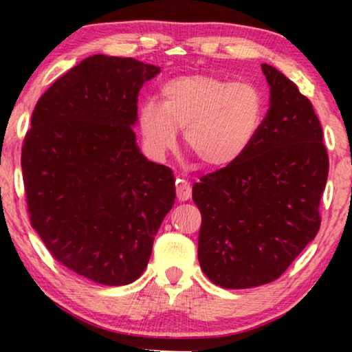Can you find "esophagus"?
<instances>
[{"label":"esophagus","instance_id":"obj_1","mask_svg":"<svg viewBox=\"0 0 352 352\" xmlns=\"http://www.w3.org/2000/svg\"><path fill=\"white\" fill-rule=\"evenodd\" d=\"M176 195L181 201L189 200L192 197V187H190L189 182L184 181V179H177L176 181Z\"/></svg>","mask_w":352,"mask_h":352}]
</instances>
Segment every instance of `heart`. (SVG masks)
<instances>
[{
	"label": "heart",
	"instance_id": "obj_1",
	"mask_svg": "<svg viewBox=\"0 0 352 352\" xmlns=\"http://www.w3.org/2000/svg\"><path fill=\"white\" fill-rule=\"evenodd\" d=\"M162 102L144 100L139 107L147 151L163 158L184 128L186 147L206 168L232 165L248 151L263 122V96L253 85L197 74L168 80Z\"/></svg>",
	"mask_w": 352,
	"mask_h": 352
}]
</instances>
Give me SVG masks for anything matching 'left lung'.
Masks as SVG:
<instances>
[{
	"label": "left lung",
	"mask_w": 352,
	"mask_h": 352,
	"mask_svg": "<svg viewBox=\"0 0 352 352\" xmlns=\"http://www.w3.org/2000/svg\"><path fill=\"white\" fill-rule=\"evenodd\" d=\"M261 69L271 98L252 146L192 187L201 213L200 267L223 288L276 280L320 228L329 176L320 122L293 81L272 65Z\"/></svg>",
	"instance_id": "left-lung-1"
}]
</instances>
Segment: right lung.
Masks as SVG:
<instances>
[{
  "instance_id": "1",
  "label": "right lung",
  "mask_w": 352,
  "mask_h": 352,
  "mask_svg": "<svg viewBox=\"0 0 352 352\" xmlns=\"http://www.w3.org/2000/svg\"><path fill=\"white\" fill-rule=\"evenodd\" d=\"M160 67L94 54L41 96L23 139L33 229L60 264L100 285H128L151 259L176 199L175 176L136 144L138 94Z\"/></svg>"
}]
</instances>
